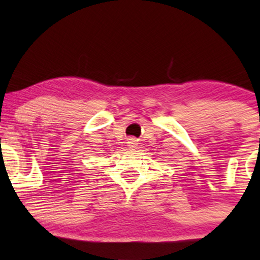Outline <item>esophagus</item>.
<instances>
[{"label": "esophagus", "instance_id": "obj_1", "mask_svg": "<svg viewBox=\"0 0 260 260\" xmlns=\"http://www.w3.org/2000/svg\"><path fill=\"white\" fill-rule=\"evenodd\" d=\"M137 145H138V143H137V140H136V139L131 138L129 140H128V148H129V149H134V148H137Z\"/></svg>", "mask_w": 260, "mask_h": 260}]
</instances>
